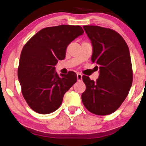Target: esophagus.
I'll list each match as a JSON object with an SVG mask.
<instances>
[{"mask_svg": "<svg viewBox=\"0 0 146 146\" xmlns=\"http://www.w3.org/2000/svg\"><path fill=\"white\" fill-rule=\"evenodd\" d=\"M77 78H78V81H82V75L81 73H78V74H77Z\"/></svg>", "mask_w": 146, "mask_h": 146, "instance_id": "34e87169", "label": "esophagus"}]
</instances>
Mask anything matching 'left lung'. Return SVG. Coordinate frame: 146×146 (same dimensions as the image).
<instances>
[{"label":"left lung","instance_id":"obj_1","mask_svg":"<svg viewBox=\"0 0 146 146\" xmlns=\"http://www.w3.org/2000/svg\"><path fill=\"white\" fill-rule=\"evenodd\" d=\"M83 28L93 45L91 60L100 67V75L96 82L83 75L86 90L82 94V101L90 113L110 115L119 108L132 86L133 73L128 46L115 30L95 25Z\"/></svg>","mask_w":146,"mask_h":146}]
</instances>
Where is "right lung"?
Listing matches in <instances>:
<instances>
[{
    "label": "right lung",
    "mask_w": 146,
    "mask_h": 146,
    "mask_svg": "<svg viewBox=\"0 0 146 146\" xmlns=\"http://www.w3.org/2000/svg\"><path fill=\"white\" fill-rule=\"evenodd\" d=\"M83 33L78 25L46 27L23 46L18 77L25 101L35 112L45 115L56 110L64 95L77 82L75 72L59 75L55 66L65 58L68 45Z\"/></svg>",
    "instance_id": "right-lung-1"
}]
</instances>
